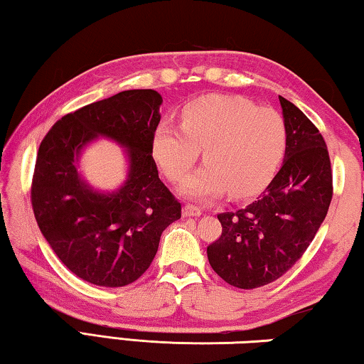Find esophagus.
I'll return each instance as SVG.
<instances>
[{"label":"esophagus","instance_id":"34e87169","mask_svg":"<svg viewBox=\"0 0 364 364\" xmlns=\"http://www.w3.org/2000/svg\"><path fill=\"white\" fill-rule=\"evenodd\" d=\"M183 215L184 217H199V215H202V210H200V207L193 205V204H186L183 207Z\"/></svg>","mask_w":364,"mask_h":364}]
</instances>
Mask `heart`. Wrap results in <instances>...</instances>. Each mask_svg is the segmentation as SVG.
<instances>
[{
  "label": "heart",
  "instance_id": "1",
  "mask_svg": "<svg viewBox=\"0 0 364 364\" xmlns=\"http://www.w3.org/2000/svg\"><path fill=\"white\" fill-rule=\"evenodd\" d=\"M286 144V122L278 110L225 95L191 101L181 125L165 120L154 134V154L171 181L186 178L202 149L205 165L181 188L197 199L226 189L234 197L255 194L274 175Z\"/></svg>",
  "mask_w": 364,
  "mask_h": 364
}]
</instances>
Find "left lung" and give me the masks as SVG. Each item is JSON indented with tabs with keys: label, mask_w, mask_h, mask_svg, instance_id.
I'll use <instances>...</instances> for the list:
<instances>
[{
	"label": "left lung",
	"mask_w": 364,
	"mask_h": 364,
	"mask_svg": "<svg viewBox=\"0 0 364 364\" xmlns=\"http://www.w3.org/2000/svg\"><path fill=\"white\" fill-rule=\"evenodd\" d=\"M287 128L281 170L247 207L218 215L223 231L207 247L221 279L239 289L267 286L304 255L332 199V170L324 138L311 120L279 96Z\"/></svg>",
	"instance_id": "1"
}]
</instances>
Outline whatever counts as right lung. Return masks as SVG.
I'll use <instances>...</instances> for the list:
<instances>
[{
    "label": "right lung",
    "mask_w": 364,
    "mask_h": 364,
    "mask_svg": "<svg viewBox=\"0 0 364 364\" xmlns=\"http://www.w3.org/2000/svg\"><path fill=\"white\" fill-rule=\"evenodd\" d=\"M160 104L154 90L122 91L64 115L40 144L30 191L36 223L59 260L91 284L141 278L165 228L181 218L152 157ZM97 136L127 147L131 171L114 193L95 191L76 170L79 152Z\"/></svg>",
    "instance_id": "right-lung-1"
}]
</instances>
